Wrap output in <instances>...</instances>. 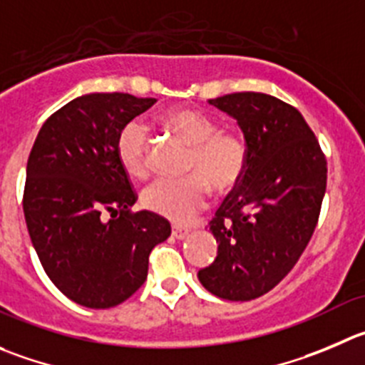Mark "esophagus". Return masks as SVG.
I'll return each mask as SVG.
<instances>
[{
    "mask_svg": "<svg viewBox=\"0 0 365 365\" xmlns=\"http://www.w3.org/2000/svg\"><path fill=\"white\" fill-rule=\"evenodd\" d=\"M190 235V229L188 227H180V225H173L172 229V237L175 238V240H185L186 237Z\"/></svg>",
    "mask_w": 365,
    "mask_h": 365,
    "instance_id": "esophagus-1",
    "label": "esophagus"
}]
</instances>
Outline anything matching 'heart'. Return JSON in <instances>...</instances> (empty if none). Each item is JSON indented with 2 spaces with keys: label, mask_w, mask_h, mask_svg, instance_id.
Instances as JSON below:
<instances>
[{
  "label": "heart",
  "mask_w": 365,
  "mask_h": 365,
  "mask_svg": "<svg viewBox=\"0 0 365 365\" xmlns=\"http://www.w3.org/2000/svg\"><path fill=\"white\" fill-rule=\"evenodd\" d=\"M163 125L192 147L182 179H158L141 193V202L152 213L177 224L193 220L207 206L210 186L215 192H231L244 179L249 148L237 133H224L215 118L197 109H170ZM148 127L130 120L116 138V155L130 177L143 179L148 172Z\"/></svg>",
  "instance_id": "obj_1"
}]
</instances>
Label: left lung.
Segmentation results:
<instances>
[{"label": "left lung", "mask_w": 365, "mask_h": 365, "mask_svg": "<svg viewBox=\"0 0 365 365\" xmlns=\"http://www.w3.org/2000/svg\"><path fill=\"white\" fill-rule=\"evenodd\" d=\"M210 103L237 120L249 163L211 220L217 258L197 276L220 299L251 301L272 290L307 249L328 168L296 107L265 93H232Z\"/></svg>", "instance_id": "left-lung-1"}]
</instances>
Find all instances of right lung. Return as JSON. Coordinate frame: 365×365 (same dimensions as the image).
<instances>
[{"label":"right lung","mask_w":365,"mask_h":365,"mask_svg":"<svg viewBox=\"0 0 365 365\" xmlns=\"http://www.w3.org/2000/svg\"><path fill=\"white\" fill-rule=\"evenodd\" d=\"M154 103L128 93L78 96L44 121L30 152V240L55 287L82 307L128 299L147 279L150 251L172 232L152 211L130 213L138 197L116 155L121 127Z\"/></svg>","instance_id":"add662e5"}]
</instances>
